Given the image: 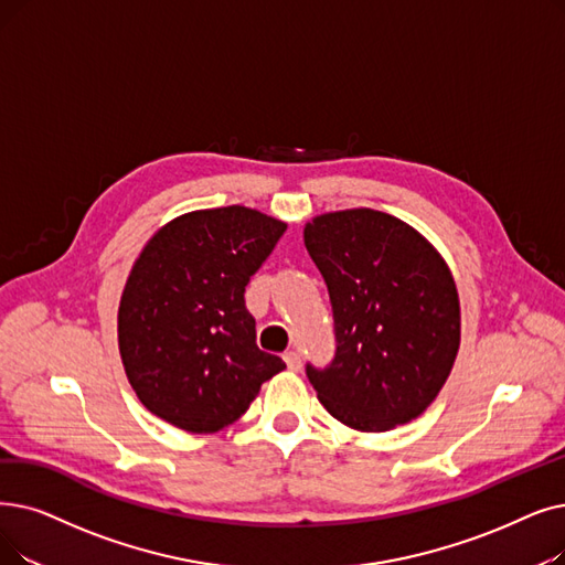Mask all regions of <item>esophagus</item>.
Here are the masks:
<instances>
[{
    "mask_svg": "<svg viewBox=\"0 0 565 565\" xmlns=\"http://www.w3.org/2000/svg\"><path fill=\"white\" fill-rule=\"evenodd\" d=\"M284 360H286V364H288V370H292V372H300V366H302V355H300V351H286L284 353Z\"/></svg>",
    "mask_w": 565,
    "mask_h": 565,
    "instance_id": "obj_1",
    "label": "esophagus"
}]
</instances>
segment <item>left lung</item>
I'll return each mask as SVG.
<instances>
[{"label":"left lung","instance_id":"8db88e82","mask_svg":"<svg viewBox=\"0 0 565 565\" xmlns=\"http://www.w3.org/2000/svg\"><path fill=\"white\" fill-rule=\"evenodd\" d=\"M305 247L332 305L334 358L307 362L332 418L360 431L406 425L436 399L459 349L448 265L399 218L376 210L316 216Z\"/></svg>","mask_w":565,"mask_h":565}]
</instances>
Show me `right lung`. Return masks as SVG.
<instances>
[{
    "mask_svg": "<svg viewBox=\"0 0 565 565\" xmlns=\"http://www.w3.org/2000/svg\"><path fill=\"white\" fill-rule=\"evenodd\" d=\"M284 231L273 216L231 205L184 214L147 242L117 316L121 362L147 411L184 431H218L286 370L256 347L244 305Z\"/></svg>",
    "mask_w": 565,
    "mask_h": 565,
    "instance_id": "obj_1",
    "label": "right lung"
}]
</instances>
